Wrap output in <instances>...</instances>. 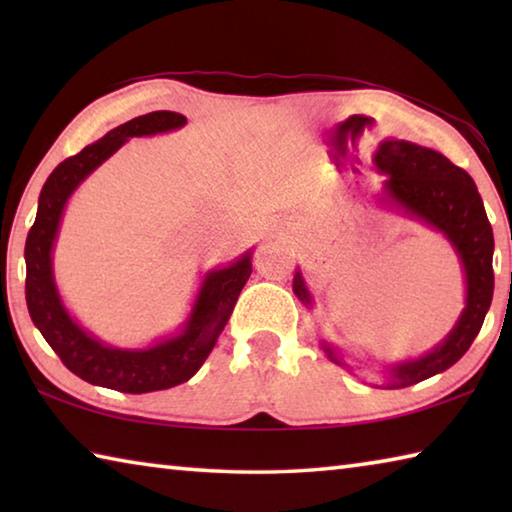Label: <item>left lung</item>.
Here are the masks:
<instances>
[{
  "mask_svg": "<svg viewBox=\"0 0 512 512\" xmlns=\"http://www.w3.org/2000/svg\"><path fill=\"white\" fill-rule=\"evenodd\" d=\"M372 164L386 176L379 203L440 232L458 255L465 280V307L452 332L422 357L397 361L386 368L388 381L384 386L404 388L452 368L470 350L495 291V239L474 180L443 153L404 140H384L377 146ZM293 293L302 305L314 307V296L300 268L293 275ZM320 350L339 366H348L334 345L320 341Z\"/></svg>",
  "mask_w": 512,
  "mask_h": 512,
  "instance_id": "left-lung-1",
  "label": "left lung"
}]
</instances>
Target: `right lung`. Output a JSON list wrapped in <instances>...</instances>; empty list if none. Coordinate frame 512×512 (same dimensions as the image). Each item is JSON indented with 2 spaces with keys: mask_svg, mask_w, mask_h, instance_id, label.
I'll list each match as a JSON object with an SVG mask.
<instances>
[{
  "mask_svg": "<svg viewBox=\"0 0 512 512\" xmlns=\"http://www.w3.org/2000/svg\"><path fill=\"white\" fill-rule=\"evenodd\" d=\"M185 124L187 117L171 110L149 112L126 121L101 140L85 146L81 153L60 162L40 192L36 223L24 246L27 307L33 325L40 329L60 361L76 377L94 386L140 395L164 391L192 379L210 357L241 289L253 273V248L228 266L207 271L185 323L176 334L164 336L149 348H115L99 341L76 323L60 298L54 277V244L69 198L94 169H99L131 137L171 133Z\"/></svg>",
  "mask_w": 512,
  "mask_h": 512,
  "instance_id": "obj_1",
  "label": "right lung"
}]
</instances>
